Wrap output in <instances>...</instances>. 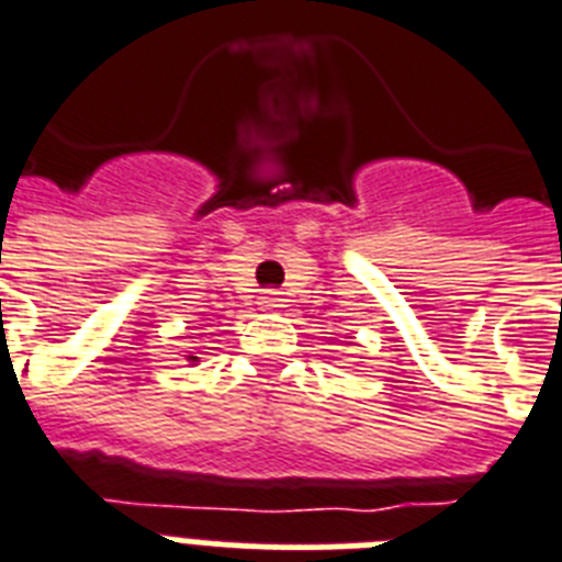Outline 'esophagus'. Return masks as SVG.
<instances>
[{"instance_id":"34e87169","label":"esophagus","mask_w":562,"mask_h":562,"mask_svg":"<svg viewBox=\"0 0 562 562\" xmlns=\"http://www.w3.org/2000/svg\"><path fill=\"white\" fill-rule=\"evenodd\" d=\"M259 305H262V308H268V311L282 308V296H280V291H266V294L259 296Z\"/></svg>"}]
</instances>
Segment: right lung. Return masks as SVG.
I'll return each mask as SVG.
<instances>
[{
  "label": "right lung",
  "instance_id": "right-lung-1",
  "mask_svg": "<svg viewBox=\"0 0 562 562\" xmlns=\"http://www.w3.org/2000/svg\"><path fill=\"white\" fill-rule=\"evenodd\" d=\"M191 360H196V357H191Z\"/></svg>",
  "mask_w": 562,
  "mask_h": 562
}]
</instances>
